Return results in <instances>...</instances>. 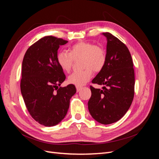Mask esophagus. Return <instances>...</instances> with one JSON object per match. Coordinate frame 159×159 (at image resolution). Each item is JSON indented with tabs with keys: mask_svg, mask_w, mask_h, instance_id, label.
<instances>
[{
	"mask_svg": "<svg viewBox=\"0 0 159 159\" xmlns=\"http://www.w3.org/2000/svg\"><path fill=\"white\" fill-rule=\"evenodd\" d=\"M76 87V89H77V91H78V92H79V91L82 89V87H81V86H75Z\"/></svg>",
	"mask_w": 159,
	"mask_h": 159,
	"instance_id": "obj_1",
	"label": "esophagus"
}]
</instances>
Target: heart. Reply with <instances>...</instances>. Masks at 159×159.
I'll use <instances>...</instances> for the list:
<instances>
[{
  "mask_svg": "<svg viewBox=\"0 0 159 159\" xmlns=\"http://www.w3.org/2000/svg\"><path fill=\"white\" fill-rule=\"evenodd\" d=\"M82 58L85 69L81 71H75L68 78V82L76 86H82L90 80L93 70L98 72L106 64L107 56L102 47L94 45L89 42L80 41L72 45L68 52L60 51L57 54V61L61 69L69 72L73 66L74 60Z\"/></svg>",
  "mask_w": 159,
  "mask_h": 159,
  "instance_id": "b5f03b06",
  "label": "heart"
}]
</instances>
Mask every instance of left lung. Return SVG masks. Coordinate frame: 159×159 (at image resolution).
Here are the masks:
<instances>
[{
    "instance_id": "left-lung-1",
    "label": "left lung",
    "mask_w": 159,
    "mask_h": 159,
    "mask_svg": "<svg viewBox=\"0 0 159 159\" xmlns=\"http://www.w3.org/2000/svg\"><path fill=\"white\" fill-rule=\"evenodd\" d=\"M102 34L107 38L106 64L92 83L103 87L100 89L90 86L91 96L88 105L95 121L108 125L121 119L131 106L134 97V73L127 47L109 32Z\"/></svg>"
}]
</instances>
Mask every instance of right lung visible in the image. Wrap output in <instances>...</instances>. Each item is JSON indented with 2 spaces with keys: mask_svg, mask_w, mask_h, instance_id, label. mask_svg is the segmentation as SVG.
I'll use <instances>...</instances> for the list:
<instances>
[{
  "mask_svg": "<svg viewBox=\"0 0 159 159\" xmlns=\"http://www.w3.org/2000/svg\"><path fill=\"white\" fill-rule=\"evenodd\" d=\"M66 43L61 38L44 36L27 50L22 61V98L32 117L46 127L61 121L76 92L73 84L58 88L66 75L57 64V50Z\"/></svg>",
  "mask_w": 159,
  "mask_h": 159,
  "instance_id": "obj_1",
  "label": "right lung"
}]
</instances>
